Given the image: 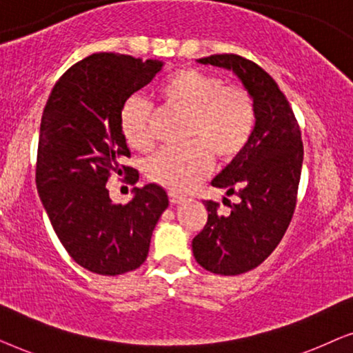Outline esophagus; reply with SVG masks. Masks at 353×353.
<instances>
[{"instance_id": "1", "label": "esophagus", "mask_w": 353, "mask_h": 353, "mask_svg": "<svg viewBox=\"0 0 353 353\" xmlns=\"http://www.w3.org/2000/svg\"><path fill=\"white\" fill-rule=\"evenodd\" d=\"M168 199H170V204H180V202L183 201V197L178 194V192H173V191H168Z\"/></svg>"}]
</instances>
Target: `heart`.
Wrapping results in <instances>:
<instances>
[{
	"label": "heart",
	"mask_w": 353,
	"mask_h": 353,
	"mask_svg": "<svg viewBox=\"0 0 353 353\" xmlns=\"http://www.w3.org/2000/svg\"><path fill=\"white\" fill-rule=\"evenodd\" d=\"M163 105L188 114L186 146L165 148L146 163L149 181L173 192H186L207 176L212 156L231 162L248 148L257 125L254 94L241 85H225L220 77L199 69H180L157 86ZM154 109L143 96L132 94L119 114L125 143L148 151L154 143Z\"/></svg>",
	"instance_id": "obj_1"
}]
</instances>
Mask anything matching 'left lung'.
Masks as SVG:
<instances>
[{"label": "left lung", "mask_w": 353, "mask_h": 353, "mask_svg": "<svg viewBox=\"0 0 353 353\" xmlns=\"http://www.w3.org/2000/svg\"><path fill=\"white\" fill-rule=\"evenodd\" d=\"M199 62L233 70L257 104L248 148L212 181L241 201L228 215L220 214L219 202L205 201L207 223L192 239L202 268L234 276L259 267L291 223L303 161L301 127L276 81L255 62L239 54H214Z\"/></svg>", "instance_id": "obj_1"}]
</instances>
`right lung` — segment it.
I'll use <instances>...</instances> for the list:
<instances>
[{"instance_id": "add662e5", "label": "right lung", "mask_w": 353, "mask_h": 353, "mask_svg": "<svg viewBox=\"0 0 353 353\" xmlns=\"http://www.w3.org/2000/svg\"><path fill=\"white\" fill-rule=\"evenodd\" d=\"M161 69L159 61L96 52L62 74L43 109L38 194L67 252L93 273L117 276L141 267L168 205L167 192L154 183L134 190L125 205L114 204L105 188L112 173L130 185L138 180V170L123 165L130 149L119 114Z\"/></svg>"}]
</instances>
